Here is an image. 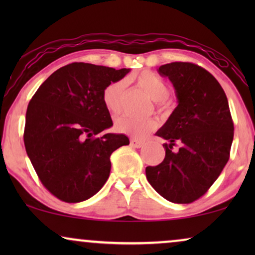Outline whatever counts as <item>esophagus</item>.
<instances>
[{"label": "esophagus", "instance_id": "34e87169", "mask_svg": "<svg viewBox=\"0 0 255 255\" xmlns=\"http://www.w3.org/2000/svg\"><path fill=\"white\" fill-rule=\"evenodd\" d=\"M131 146H133V147H137V148H140L142 145H144V141L142 140H138V139H131Z\"/></svg>", "mask_w": 255, "mask_h": 255}]
</instances>
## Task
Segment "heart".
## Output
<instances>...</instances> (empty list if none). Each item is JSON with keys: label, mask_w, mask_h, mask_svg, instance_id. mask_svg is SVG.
<instances>
[{"label": "heart", "mask_w": 255, "mask_h": 255, "mask_svg": "<svg viewBox=\"0 0 255 255\" xmlns=\"http://www.w3.org/2000/svg\"><path fill=\"white\" fill-rule=\"evenodd\" d=\"M130 80L135 82L139 88L147 95L149 99L154 101L160 110L168 108L167 97L169 95V88L159 76L153 74L152 72L145 71L138 76ZM125 89V82L123 80L110 83L103 92V103L107 110L111 114L120 113L123 104V95ZM115 128L121 133H125L133 138H142L156 128L154 120H137L128 115H122L116 118Z\"/></svg>", "instance_id": "1"}]
</instances>
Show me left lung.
Wrapping results in <instances>:
<instances>
[{
  "label": "left lung",
  "instance_id": "obj_1",
  "mask_svg": "<svg viewBox=\"0 0 255 255\" xmlns=\"http://www.w3.org/2000/svg\"><path fill=\"white\" fill-rule=\"evenodd\" d=\"M158 72L173 83L177 107L155 133L168 140L165 159L146 167V177L166 200L191 203L229 161L235 128L228 97L214 75L191 62H170Z\"/></svg>",
  "mask_w": 255,
  "mask_h": 255
}]
</instances>
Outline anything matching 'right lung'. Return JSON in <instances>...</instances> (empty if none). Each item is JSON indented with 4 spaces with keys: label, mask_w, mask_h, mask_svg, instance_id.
<instances>
[{
    "label": "right lung",
    "mask_w": 255,
    "mask_h": 255,
    "mask_svg": "<svg viewBox=\"0 0 255 255\" xmlns=\"http://www.w3.org/2000/svg\"><path fill=\"white\" fill-rule=\"evenodd\" d=\"M128 72L73 62L48 76L31 99L24 145L41 183L59 200L94 196L109 177L111 153L130 144L125 134L95 137L113 127L104 89Z\"/></svg>",
    "instance_id": "obj_1"
}]
</instances>
